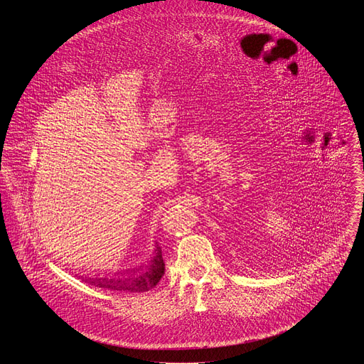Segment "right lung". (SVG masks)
<instances>
[{
    "label": "right lung",
    "mask_w": 364,
    "mask_h": 364,
    "mask_svg": "<svg viewBox=\"0 0 364 364\" xmlns=\"http://www.w3.org/2000/svg\"><path fill=\"white\" fill-rule=\"evenodd\" d=\"M166 271L164 259L161 247L155 245L154 256L151 261L145 267H139L135 269H128L127 274L118 272L115 275L107 274L105 277L95 275V277H79L82 281H87L90 285L107 288L114 291H122V292H145L152 289L155 285L160 282Z\"/></svg>",
    "instance_id": "obj_1"
}]
</instances>
